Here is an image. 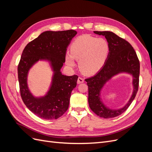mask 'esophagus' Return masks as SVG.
<instances>
[{"mask_svg": "<svg viewBox=\"0 0 152 152\" xmlns=\"http://www.w3.org/2000/svg\"><path fill=\"white\" fill-rule=\"evenodd\" d=\"M84 82V79L83 78H82V77H79V78H78V79H77V83H78V84L83 83Z\"/></svg>", "mask_w": 152, "mask_h": 152, "instance_id": "esophagus-1", "label": "esophagus"}]
</instances>
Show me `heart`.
Masks as SVG:
<instances>
[{
  "instance_id": "1",
  "label": "heart",
  "mask_w": 152,
  "mask_h": 152,
  "mask_svg": "<svg viewBox=\"0 0 152 152\" xmlns=\"http://www.w3.org/2000/svg\"><path fill=\"white\" fill-rule=\"evenodd\" d=\"M108 53L109 45L105 39L84 35L72 42L70 54H66L65 60L70 67L75 65L74 59L79 61L80 70L85 74L91 75L102 68Z\"/></svg>"
}]
</instances>
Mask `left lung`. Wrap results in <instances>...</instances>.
Instances as JSON below:
<instances>
[{"instance_id": "1", "label": "left lung", "mask_w": 152, "mask_h": 152, "mask_svg": "<svg viewBox=\"0 0 152 152\" xmlns=\"http://www.w3.org/2000/svg\"><path fill=\"white\" fill-rule=\"evenodd\" d=\"M94 32L105 37L108 42L110 52L102 68L95 75L85 79L88 86V102L91 110L98 116L111 118L125 112L135 98L139 87L140 64L135 50L126 40L112 31ZM121 72H127L133 75L134 91L130 102L125 107L119 110H111L101 102L100 91L106 81Z\"/></svg>"}]
</instances>
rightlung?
Listing matches in <instances>:
<instances>
[{"label": "right lung", "instance_id": "1", "mask_svg": "<svg viewBox=\"0 0 152 152\" xmlns=\"http://www.w3.org/2000/svg\"><path fill=\"white\" fill-rule=\"evenodd\" d=\"M77 34L74 30L44 31L30 42L23 50L18 66L21 97L26 107L39 118L57 119L68 108L71 93L77 86L78 76L63 75L60 69L65 61L68 45ZM44 58L51 61L55 74L48 94L37 99L28 90L27 74L35 62Z\"/></svg>", "mask_w": 152, "mask_h": 152}]
</instances>
